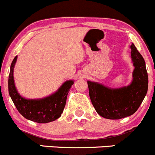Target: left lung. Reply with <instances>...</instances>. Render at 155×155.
<instances>
[{"label":"left lung","mask_w":155,"mask_h":155,"mask_svg":"<svg viewBox=\"0 0 155 155\" xmlns=\"http://www.w3.org/2000/svg\"><path fill=\"white\" fill-rule=\"evenodd\" d=\"M135 68L130 85L111 89L88 81L89 95L96 112L107 119L118 120L134 114L143 101L148 86L145 62L133 44L130 46Z\"/></svg>","instance_id":"left-lung-1"}]
</instances>
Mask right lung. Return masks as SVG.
Here are the masks:
<instances>
[{
	"label": "right lung",
	"instance_id": "right-lung-1",
	"mask_svg": "<svg viewBox=\"0 0 155 155\" xmlns=\"http://www.w3.org/2000/svg\"><path fill=\"white\" fill-rule=\"evenodd\" d=\"M17 59L14 58L10 65L8 80L9 94L18 111L28 120L39 124L56 120L63 112L70 88L74 81H67L53 94L40 99H27L19 95L14 84L13 68Z\"/></svg>",
	"mask_w": 155,
	"mask_h": 155
}]
</instances>
